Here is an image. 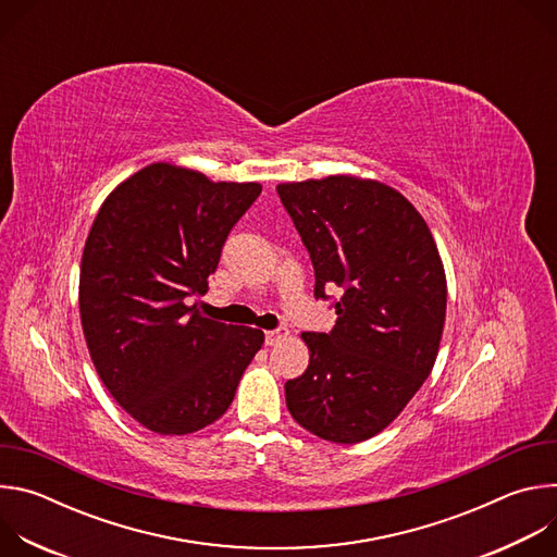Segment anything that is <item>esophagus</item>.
Here are the masks:
<instances>
[{
    "label": "esophagus",
    "instance_id": "34e87169",
    "mask_svg": "<svg viewBox=\"0 0 557 557\" xmlns=\"http://www.w3.org/2000/svg\"><path fill=\"white\" fill-rule=\"evenodd\" d=\"M288 337V331L286 329H275V331H269L267 335H264V342H267V346H277L282 339H286Z\"/></svg>",
    "mask_w": 557,
    "mask_h": 557
}]
</instances>
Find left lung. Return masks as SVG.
<instances>
[{
	"instance_id": "1",
	"label": "left lung",
	"mask_w": 557,
	"mask_h": 557,
	"mask_svg": "<svg viewBox=\"0 0 557 557\" xmlns=\"http://www.w3.org/2000/svg\"><path fill=\"white\" fill-rule=\"evenodd\" d=\"M314 269V297L333 299L331 333H304L301 376L286 408L310 434L361 443L385 430L430 376L445 326L447 284L434 237L399 191L355 176L282 183Z\"/></svg>"
}]
</instances>
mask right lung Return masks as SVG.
Masks as SVG:
<instances>
[{
    "label": "right lung",
    "mask_w": 557,
    "mask_h": 557,
    "mask_svg": "<svg viewBox=\"0 0 557 557\" xmlns=\"http://www.w3.org/2000/svg\"><path fill=\"white\" fill-rule=\"evenodd\" d=\"M258 183H213L153 163L101 205L82 258L78 310L92 363L143 428L183 436L218 421L264 333L200 314L235 222Z\"/></svg>",
    "instance_id": "add662e5"
}]
</instances>
